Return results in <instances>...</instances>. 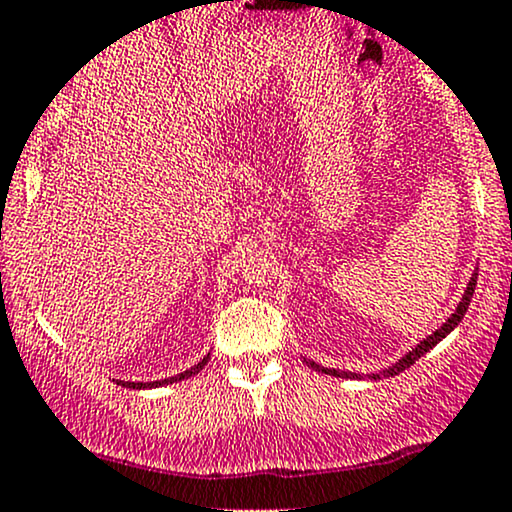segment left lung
I'll use <instances>...</instances> for the list:
<instances>
[{
    "label": "left lung",
    "mask_w": 512,
    "mask_h": 512,
    "mask_svg": "<svg viewBox=\"0 0 512 512\" xmlns=\"http://www.w3.org/2000/svg\"><path fill=\"white\" fill-rule=\"evenodd\" d=\"M474 286H477V274H472V279H469L467 291H464L462 301H460V305H457V308H455V313H452V315L448 317V320H445L443 325H440L438 330L431 334V337H426L424 342H421L419 346H414V349H411L407 356L399 358L397 363H392V366L387 368V370H383V373H373V375H370V378H373V380H380V378H383V375H385V378H392V375H399V373H402V370H407L409 366H414V363L419 361V358L424 356V354H428V351H431L433 346H436L438 342H443V339L448 337V334H450L452 330H455L457 325H460L462 317H464V313H467L469 303H472V296H474ZM305 363H308L310 368L322 370V373H325V375H334V378H356V380L361 378V373H349V370H337V368L317 366L315 361H308V358H305Z\"/></svg>",
    "instance_id": "obj_1"
}]
</instances>
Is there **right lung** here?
<instances>
[{
  "label": "right lung",
  "instance_id": "obj_1",
  "mask_svg": "<svg viewBox=\"0 0 512 512\" xmlns=\"http://www.w3.org/2000/svg\"><path fill=\"white\" fill-rule=\"evenodd\" d=\"M207 361H209V356H204L202 361L197 363V366H192L190 370H185V373L175 375V378L156 380V383H125V380H120V383H117V385H122V387H129V390H144V387H161V385H173V383H178V380H185V378H190V375L199 373V370H202L204 366H207Z\"/></svg>",
  "mask_w": 512,
  "mask_h": 512
}]
</instances>
